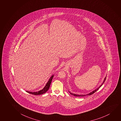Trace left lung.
<instances>
[{
	"mask_svg": "<svg viewBox=\"0 0 121 121\" xmlns=\"http://www.w3.org/2000/svg\"><path fill=\"white\" fill-rule=\"evenodd\" d=\"M106 77L105 78H104V81H103V82L102 83V84L100 85L99 87H98L97 88H96V89H95V90H94L93 91H92V92H91L90 93H89V94H86V95H78V94H74V93H71V92H70L69 91V92L70 93V94H71V95H74V96H78V97H80V96H85V95H92V94H93V93H95L96 91H98V90L99 89V88L101 86H102L103 84L104 83V82H105V80H106Z\"/></svg>",
	"mask_w": 121,
	"mask_h": 121,
	"instance_id": "1",
	"label": "left lung"
}]
</instances>
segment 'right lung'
<instances>
[{"label":"right lung","mask_w":121,"mask_h":121,"mask_svg":"<svg viewBox=\"0 0 121 121\" xmlns=\"http://www.w3.org/2000/svg\"><path fill=\"white\" fill-rule=\"evenodd\" d=\"M54 75H53L49 79L48 82H47L46 86H45L43 88V89L40 90V91H38V92H30V91H26V92H27L29 93L34 95H41V94H43V93H46L47 91H48V90L49 89V88L51 83V82H52V79H53V77H54Z\"/></svg>","instance_id":"1"}]
</instances>
